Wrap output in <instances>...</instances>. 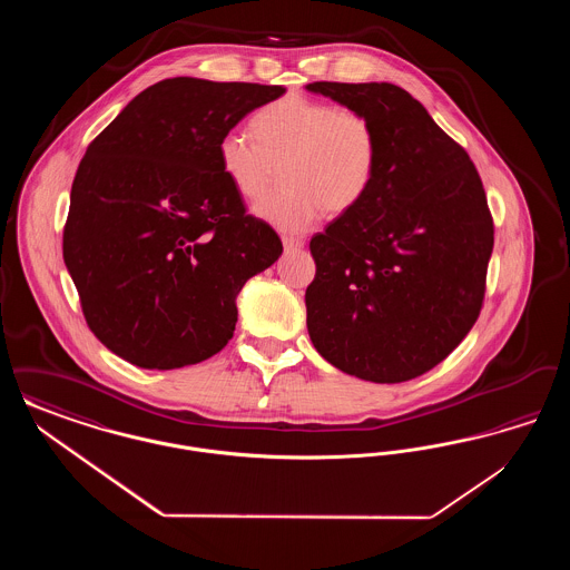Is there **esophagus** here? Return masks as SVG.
<instances>
[{"instance_id":"esophagus-1","label":"esophagus","mask_w":570,"mask_h":570,"mask_svg":"<svg viewBox=\"0 0 570 570\" xmlns=\"http://www.w3.org/2000/svg\"><path fill=\"white\" fill-rule=\"evenodd\" d=\"M282 244H284L286 252H297V249L303 247V239H298V237H282Z\"/></svg>"}]
</instances>
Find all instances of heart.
<instances>
[{
  "mask_svg": "<svg viewBox=\"0 0 570 570\" xmlns=\"http://www.w3.org/2000/svg\"><path fill=\"white\" fill-rule=\"evenodd\" d=\"M256 138L230 128L217 160L233 188L256 200V216L284 233H303L325 214L344 216L370 194L379 173L380 138L367 112L286 94L254 117Z\"/></svg>",
  "mask_w": 570,
  "mask_h": 570,
  "instance_id": "obj_1",
  "label": "heart"
}]
</instances>
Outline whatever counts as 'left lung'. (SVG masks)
<instances>
[{"instance_id": "obj_1", "label": "left lung", "mask_w": 570, "mask_h": 570, "mask_svg": "<svg viewBox=\"0 0 570 570\" xmlns=\"http://www.w3.org/2000/svg\"><path fill=\"white\" fill-rule=\"evenodd\" d=\"M307 89L367 112L380 138L370 194L309 242L312 344L356 379L423 376L460 346L483 307L493 217L479 170L397 85Z\"/></svg>"}]
</instances>
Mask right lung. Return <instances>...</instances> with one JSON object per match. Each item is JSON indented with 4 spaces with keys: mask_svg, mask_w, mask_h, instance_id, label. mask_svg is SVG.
Instances as JSON below:
<instances>
[{
    "mask_svg": "<svg viewBox=\"0 0 570 570\" xmlns=\"http://www.w3.org/2000/svg\"><path fill=\"white\" fill-rule=\"evenodd\" d=\"M286 89L164 79L121 110L82 156L63 226V261L91 333L145 370L219 353L245 282L282 242L245 214L217 140Z\"/></svg>",
    "mask_w": 570,
    "mask_h": 570,
    "instance_id": "obj_1",
    "label": "right lung"
}]
</instances>
